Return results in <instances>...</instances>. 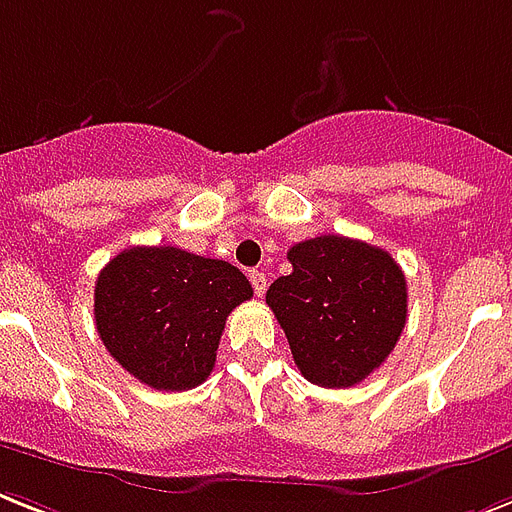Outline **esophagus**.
Segmentation results:
<instances>
[{
	"label": "esophagus",
	"mask_w": 512,
	"mask_h": 512,
	"mask_svg": "<svg viewBox=\"0 0 512 512\" xmlns=\"http://www.w3.org/2000/svg\"><path fill=\"white\" fill-rule=\"evenodd\" d=\"M251 285H253V293H256V296H264V293H267V275H264V272H251Z\"/></svg>",
	"instance_id": "34e87169"
}]
</instances>
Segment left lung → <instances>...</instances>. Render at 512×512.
I'll list each match as a JSON object with an SVG mask.
<instances>
[{
	"instance_id": "obj_1",
	"label": "left lung",
	"mask_w": 512,
	"mask_h": 512,
	"mask_svg": "<svg viewBox=\"0 0 512 512\" xmlns=\"http://www.w3.org/2000/svg\"><path fill=\"white\" fill-rule=\"evenodd\" d=\"M267 304L309 383L357 386L386 362L407 322V280L391 253L362 240L320 235L288 251Z\"/></svg>"
}]
</instances>
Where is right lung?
I'll return each instance as SVG.
<instances>
[{"label": "right lung", "instance_id": "add662e5", "mask_svg": "<svg viewBox=\"0 0 512 512\" xmlns=\"http://www.w3.org/2000/svg\"><path fill=\"white\" fill-rule=\"evenodd\" d=\"M253 296L248 277L174 245H134L94 285V322L129 375L158 391H187L211 375L224 322Z\"/></svg>", "mask_w": 512, "mask_h": 512}]
</instances>
